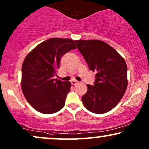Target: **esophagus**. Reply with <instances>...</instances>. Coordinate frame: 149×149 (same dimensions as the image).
<instances>
[{
	"mask_svg": "<svg viewBox=\"0 0 149 149\" xmlns=\"http://www.w3.org/2000/svg\"><path fill=\"white\" fill-rule=\"evenodd\" d=\"M71 84H72L73 85H76V84H78V82L77 80H72L71 81Z\"/></svg>",
	"mask_w": 149,
	"mask_h": 149,
	"instance_id": "esophagus-1",
	"label": "esophagus"
}]
</instances>
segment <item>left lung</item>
<instances>
[{
	"label": "left lung",
	"mask_w": 149,
	"mask_h": 149,
	"mask_svg": "<svg viewBox=\"0 0 149 149\" xmlns=\"http://www.w3.org/2000/svg\"><path fill=\"white\" fill-rule=\"evenodd\" d=\"M88 66L95 71L93 85H87L82 97L84 106L89 111L102 114L119 103L128 85L127 66L119 53L107 43L98 40H75Z\"/></svg>",
	"instance_id": "8db88e82"
}]
</instances>
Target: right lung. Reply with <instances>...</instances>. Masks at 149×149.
I'll return each mask as SVG.
<instances>
[{"instance_id":"right-lung-1","label":"right lung","mask_w":149,"mask_h":149,"mask_svg":"<svg viewBox=\"0 0 149 149\" xmlns=\"http://www.w3.org/2000/svg\"><path fill=\"white\" fill-rule=\"evenodd\" d=\"M76 49L69 38H52L41 42L24 58L22 66L21 88L28 102L44 114L58 112L63 108L70 82L54 79L63 55Z\"/></svg>"}]
</instances>
